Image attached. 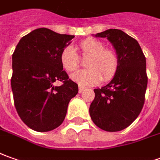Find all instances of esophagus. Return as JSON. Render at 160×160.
Instances as JSON below:
<instances>
[{
  "label": "esophagus",
  "instance_id": "esophagus-1",
  "mask_svg": "<svg viewBox=\"0 0 160 160\" xmlns=\"http://www.w3.org/2000/svg\"><path fill=\"white\" fill-rule=\"evenodd\" d=\"M84 90H85V88H84V87H82V86H79V88H78V91H79L80 93H81L82 91H84Z\"/></svg>",
  "mask_w": 160,
  "mask_h": 160
}]
</instances>
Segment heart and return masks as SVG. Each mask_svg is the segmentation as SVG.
<instances>
[{"instance_id": "b5f03b06", "label": "heart", "mask_w": 160, "mask_h": 160, "mask_svg": "<svg viewBox=\"0 0 160 160\" xmlns=\"http://www.w3.org/2000/svg\"><path fill=\"white\" fill-rule=\"evenodd\" d=\"M104 43L95 38H87L78 44L79 56L71 47H66L60 54V63L67 72L80 67L81 60L86 59V69L71 75V79L80 85H93L101 80L108 82L115 77L119 67V57L115 50L104 48Z\"/></svg>"}]
</instances>
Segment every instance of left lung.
Wrapping results in <instances>:
<instances>
[{
    "label": "left lung",
    "mask_w": 160,
    "mask_h": 160,
    "mask_svg": "<svg viewBox=\"0 0 160 160\" xmlns=\"http://www.w3.org/2000/svg\"><path fill=\"white\" fill-rule=\"evenodd\" d=\"M107 37L119 57L118 70L111 82L95 89L90 106L94 124L106 132H118L128 127L144 106L147 87L146 61L138 41L120 29L98 33Z\"/></svg>",
    "instance_id": "1"
}]
</instances>
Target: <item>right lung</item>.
Here are the masks:
<instances>
[{"label": "right lung", "instance_id": "obj_1", "mask_svg": "<svg viewBox=\"0 0 160 160\" xmlns=\"http://www.w3.org/2000/svg\"><path fill=\"white\" fill-rule=\"evenodd\" d=\"M75 36L46 28L35 29L20 40L12 56L11 88L14 103L23 123L36 132L57 128L65 118L78 84L60 63V54ZM60 81L61 87H54Z\"/></svg>", "mask_w": 160, "mask_h": 160}]
</instances>
